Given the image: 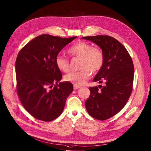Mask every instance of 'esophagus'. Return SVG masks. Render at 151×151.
Segmentation results:
<instances>
[{"label":"esophagus","instance_id":"34e87169","mask_svg":"<svg viewBox=\"0 0 151 151\" xmlns=\"http://www.w3.org/2000/svg\"><path fill=\"white\" fill-rule=\"evenodd\" d=\"M80 87V86H78V85H74V90H77V89H78V88H79Z\"/></svg>","mask_w":151,"mask_h":151}]
</instances>
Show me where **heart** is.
I'll return each mask as SVG.
<instances>
[{"mask_svg": "<svg viewBox=\"0 0 151 151\" xmlns=\"http://www.w3.org/2000/svg\"><path fill=\"white\" fill-rule=\"evenodd\" d=\"M68 53L72 57L81 58V70L70 73L65 76L66 82L76 85H82L86 83L93 73H97L102 69L104 63V55L102 50L97 47H93L91 44L85 41H78L70 46ZM55 65L62 72L66 73L69 69V62L65 56L58 54L56 56Z\"/></svg>", "mask_w": 151, "mask_h": 151, "instance_id": "1", "label": "heart"}]
</instances>
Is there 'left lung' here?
Here are the masks:
<instances>
[{
    "label": "left lung",
    "instance_id": "8db88e82",
    "mask_svg": "<svg viewBox=\"0 0 151 151\" xmlns=\"http://www.w3.org/2000/svg\"><path fill=\"white\" fill-rule=\"evenodd\" d=\"M99 46L104 55V63L93 79L104 85L90 87V96L85 104L90 116L105 120L117 114L126 104L132 91L134 66L122 44L108 35L85 37Z\"/></svg>",
    "mask_w": 151,
    "mask_h": 151
}]
</instances>
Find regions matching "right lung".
Instances as JSON below:
<instances>
[{"mask_svg": "<svg viewBox=\"0 0 151 151\" xmlns=\"http://www.w3.org/2000/svg\"><path fill=\"white\" fill-rule=\"evenodd\" d=\"M76 38L41 35L29 42L17 55L15 64L17 93L24 108L35 118L49 122L63 112L73 85L60 82L62 74L55 59Z\"/></svg>", "mask_w": 151, "mask_h": 151, "instance_id": "obj_1", "label": "right lung"}]
</instances>
